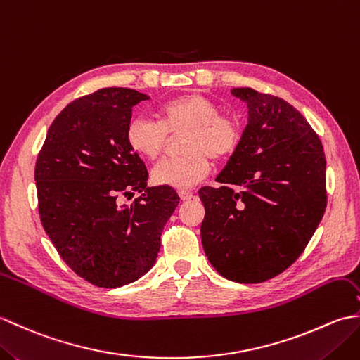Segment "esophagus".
I'll return each mask as SVG.
<instances>
[{"mask_svg": "<svg viewBox=\"0 0 360 360\" xmlns=\"http://www.w3.org/2000/svg\"><path fill=\"white\" fill-rule=\"evenodd\" d=\"M179 198L182 201H188L193 198V193L188 192V190H179Z\"/></svg>", "mask_w": 360, "mask_h": 360, "instance_id": "34e87169", "label": "esophagus"}]
</instances>
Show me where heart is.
<instances>
[{
	"mask_svg": "<svg viewBox=\"0 0 360 360\" xmlns=\"http://www.w3.org/2000/svg\"><path fill=\"white\" fill-rule=\"evenodd\" d=\"M159 119L134 117L127 127V142L137 155L156 159L170 142V136L184 133L181 147L186 155L167 158L153 168L158 186L190 188L210 172V159L224 160L238 148L240 125L219 114V106L201 94H182L159 106Z\"/></svg>",
	"mask_w": 360,
	"mask_h": 360,
	"instance_id": "b5f03b06",
	"label": "heart"
}]
</instances>
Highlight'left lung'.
<instances>
[{
  "instance_id": "1",
  "label": "left lung",
  "mask_w": 360,
  "mask_h": 360,
  "mask_svg": "<svg viewBox=\"0 0 360 360\" xmlns=\"http://www.w3.org/2000/svg\"><path fill=\"white\" fill-rule=\"evenodd\" d=\"M248 105L238 148L202 187L201 240L224 278L262 283L302 255L326 207V160L308 120L280 97L233 88Z\"/></svg>"
}]
</instances>
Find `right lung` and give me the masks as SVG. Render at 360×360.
Wrapping results in <instances>:
<instances>
[{
	"label": "right lung",
	"mask_w": 360,
	"mask_h": 360,
	"mask_svg": "<svg viewBox=\"0 0 360 360\" xmlns=\"http://www.w3.org/2000/svg\"><path fill=\"white\" fill-rule=\"evenodd\" d=\"M129 88H103L53 119L35 164L38 213L63 262L98 288H120L147 274L160 233L179 204L172 187H147L143 160L127 142L133 106L148 101ZM139 191L130 206L120 194Z\"/></svg>",
	"instance_id": "1"
}]
</instances>
